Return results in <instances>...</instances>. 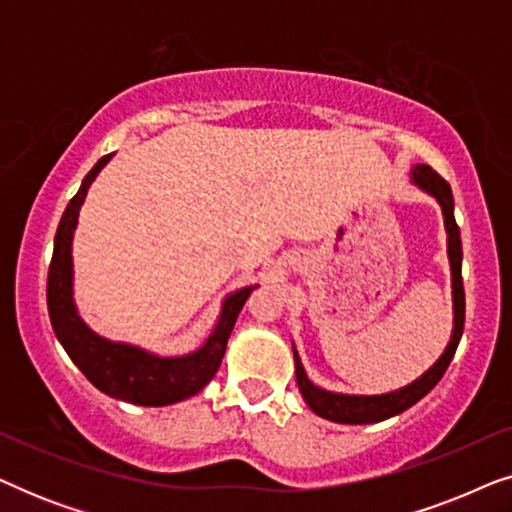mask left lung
Returning <instances> with one entry per match:
<instances>
[{
    "mask_svg": "<svg viewBox=\"0 0 512 512\" xmlns=\"http://www.w3.org/2000/svg\"><path fill=\"white\" fill-rule=\"evenodd\" d=\"M412 181H415L419 188H424L426 193H431L433 198L438 200V205L443 207L445 230H447V256H450V268H452V300H454L452 340L443 352V356H440V359L433 363V366L426 370L419 380L408 384L405 389L391 391V394H382V396H345V394H333V391L314 387V384L307 380L303 363L298 359V352L293 349L300 394H303L305 403L310 405L312 412H317V415L324 419H331V422L373 424L408 410L410 405H415L419 398H424L440 382V377L445 375L447 366H450L454 352H457L461 333H464L466 298H464V279H461V237H459L457 221H454L452 188L436 170H431L429 165H417L415 170H412Z\"/></svg>",
    "mask_w": 512,
    "mask_h": 512,
    "instance_id": "obj_1",
    "label": "left lung"
}]
</instances>
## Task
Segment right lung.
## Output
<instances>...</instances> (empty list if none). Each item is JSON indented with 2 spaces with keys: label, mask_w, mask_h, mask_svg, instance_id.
<instances>
[{
  "label": "right lung",
  "mask_w": 512,
  "mask_h": 512,
  "mask_svg": "<svg viewBox=\"0 0 512 512\" xmlns=\"http://www.w3.org/2000/svg\"><path fill=\"white\" fill-rule=\"evenodd\" d=\"M109 158L111 156L97 160V165L86 174L79 193L69 200L65 214L60 219L53 244V258L51 265H48V314H51L53 331L69 354V359L79 366L81 373L97 389L104 391L107 396L118 398V401L135 405H153V408L156 405H170L198 394L219 370L223 354H226V342L233 333L244 300L249 298L251 286L235 291L233 296L226 298L214 333L209 335L198 352L188 356L163 359V356L146 354L144 349L132 345L109 342L90 331L76 314L72 300V237L88 186L93 184L97 172L109 163Z\"/></svg>",
  "instance_id": "add662e5"
}]
</instances>
